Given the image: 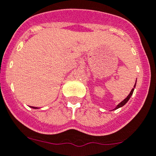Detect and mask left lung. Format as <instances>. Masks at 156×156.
Listing matches in <instances>:
<instances>
[{
  "mask_svg": "<svg viewBox=\"0 0 156 156\" xmlns=\"http://www.w3.org/2000/svg\"><path fill=\"white\" fill-rule=\"evenodd\" d=\"M135 86H136V83H135V86H134V87H135ZM134 90H135V89H134V88H133V89H132V90H131V92H130V94H128V97H127V98H125V100H124V101H121V103H120V104H118V106H117V107H116V108H114V110H116V109H118V108H121V107H122V106H124V105H125V104H126V103H127V102H128V101H129L130 98H131V95H132V94H133V92H134Z\"/></svg>",
  "mask_w": 156,
  "mask_h": 156,
  "instance_id": "obj_1",
  "label": "left lung"
}]
</instances>
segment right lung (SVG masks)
<instances>
[{
  "label": "right lung",
  "mask_w": 156,
  "mask_h": 156,
  "mask_svg": "<svg viewBox=\"0 0 156 156\" xmlns=\"http://www.w3.org/2000/svg\"><path fill=\"white\" fill-rule=\"evenodd\" d=\"M32 108H34V109H37V108H35V107H31Z\"/></svg>",
  "instance_id": "right-lung-1"
}]
</instances>
